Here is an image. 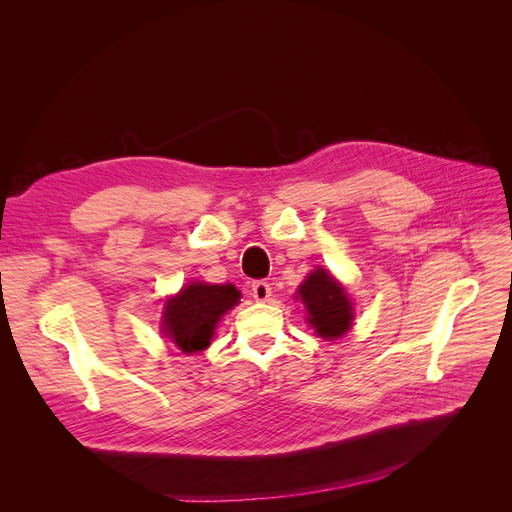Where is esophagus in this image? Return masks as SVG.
<instances>
[{
  "instance_id": "34e87169",
  "label": "esophagus",
  "mask_w": 512,
  "mask_h": 512,
  "mask_svg": "<svg viewBox=\"0 0 512 512\" xmlns=\"http://www.w3.org/2000/svg\"><path fill=\"white\" fill-rule=\"evenodd\" d=\"M252 297L256 299V301H269L271 299V284L269 282H265V280H256V282H252Z\"/></svg>"
}]
</instances>
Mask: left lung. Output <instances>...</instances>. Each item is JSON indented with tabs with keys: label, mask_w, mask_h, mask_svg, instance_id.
I'll return each mask as SVG.
<instances>
[{
	"label": "left lung",
	"mask_w": 512,
	"mask_h": 512,
	"mask_svg": "<svg viewBox=\"0 0 512 512\" xmlns=\"http://www.w3.org/2000/svg\"><path fill=\"white\" fill-rule=\"evenodd\" d=\"M299 297L307 307V320L320 337L335 339L344 335L352 324V305L346 290L324 269L307 275L299 286Z\"/></svg>",
	"instance_id": "obj_1"
}]
</instances>
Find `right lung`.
<instances>
[{
  "mask_svg": "<svg viewBox=\"0 0 512 512\" xmlns=\"http://www.w3.org/2000/svg\"><path fill=\"white\" fill-rule=\"evenodd\" d=\"M241 299L239 290L226 286L190 284L166 301L164 333L183 352H200L211 344L220 318Z\"/></svg>",
  "mask_w": 512,
  "mask_h": 512,
  "instance_id": "obj_1",
  "label": "right lung"
}]
</instances>
